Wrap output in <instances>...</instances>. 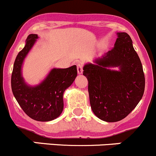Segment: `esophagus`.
Segmentation results:
<instances>
[{"instance_id": "1", "label": "esophagus", "mask_w": 156, "mask_h": 156, "mask_svg": "<svg viewBox=\"0 0 156 156\" xmlns=\"http://www.w3.org/2000/svg\"><path fill=\"white\" fill-rule=\"evenodd\" d=\"M77 69H78V73L81 74L83 72V64L81 62H78L77 64Z\"/></svg>"}]
</instances>
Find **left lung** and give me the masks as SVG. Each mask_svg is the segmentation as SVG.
<instances>
[{"instance_id":"8db88e82","label":"left lung","mask_w":156,"mask_h":156,"mask_svg":"<svg viewBox=\"0 0 156 156\" xmlns=\"http://www.w3.org/2000/svg\"><path fill=\"white\" fill-rule=\"evenodd\" d=\"M114 48L95 64H87L83 75L87 78L90 103L101 120L115 122L127 117L143 97L145 76L142 63L130 35L118 32ZM119 67V71L111 70Z\"/></svg>"}]
</instances>
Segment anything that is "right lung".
I'll use <instances>...</instances> for the list:
<instances>
[{"mask_svg":"<svg viewBox=\"0 0 156 156\" xmlns=\"http://www.w3.org/2000/svg\"><path fill=\"white\" fill-rule=\"evenodd\" d=\"M37 38V34H29L26 46L16 56L11 76V87L16 100L28 116L38 122H49L62 113L63 93L75 81L77 67L53 69L39 85L28 86L22 77V65Z\"/></svg>","mask_w":156,"mask_h":156,"instance_id":"add662e5","label":"right lung"}]
</instances>
